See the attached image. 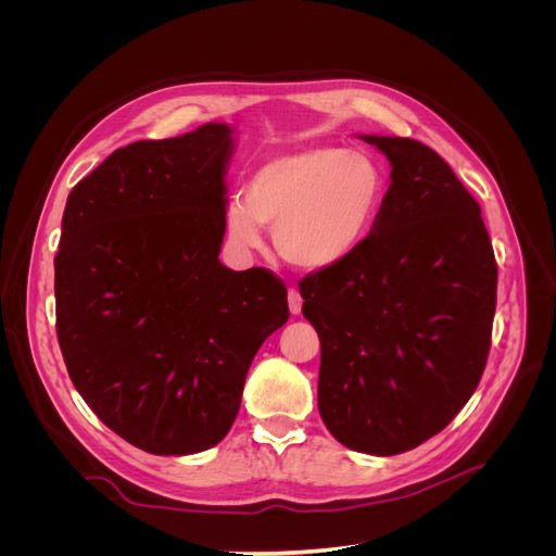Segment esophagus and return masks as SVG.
<instances>
[{
  "label": "esophagus",
  "mask_w": 556,
  "mask_h": 556,
  "mask_svg": "<svg viewBox=\"0 0 556 556\" xmlns=\"http://www.w3.org/2000/svg\"><path fill=\"white\" fill-rule=\"evenodd\" d=\"M288 304H290V313L292 315H299L301 313V304H304V299H301V294H299V290H290L288 292Z\"/></svg>",
  "instance_id": "34e87169"
}]
</instances>
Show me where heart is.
I'll return each instance as SVG.
<instances>
[{
	"label": "heart",
	"instance_id": "1",
	"mask_svg": "<svg viewBox=\"0 0 556 556\" xmlns=\"http://www.w3.org/2000/svg\"><path fill=\"white\" fill-rule=\"evenodd\" d=\"M384 197L380 164L357 150L315 146L264 162L243 201L225 206L227 237L255 250L274 231L278 255L301 271L345 262L371 229Z\"/></svg>",
	"mask_w": 556,
	"mask_h": 556
}]
</instances>
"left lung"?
Wrapping results in <instances>:
<instances>
[{
	"instance_id": "obj_1",
	"label": "left lung",
	"mask_w": 556,
	"mask_h": 556,
	"mask_svg": "<svg viewBox=\"0 0 556 556\" xmlns=\"http://www.w3.org/2000/svg\"><path fill=\"white\" fill-rule=\"evenodd\" d=\"M392 164L371 233L299 282L319 336L317 408L339 443L408 452L443 431L482 378L496 260L478 201L425 143L362 137Z\"/></svg>"
}]
</instances>
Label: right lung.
I'll return each mask as SVG.
<instances>
[{
	"label": "right lung",
	"instance_id": "1",
	"mask_svg": "<svg viewBox=\"0 0 556 556\" xmlns=\"http://www.w3.org/2000/svg\"><path fill=\"white\" fill-rule=\"evenodd\" d=\"M231 127L117 148L66 199L55 255L58 341L92 413L134 447L220 443L260 345L290 317L268 268L231 271Z\"/></svg>",
	"mask_w": 556,
	"mask_h": 556
}]
</instances>
